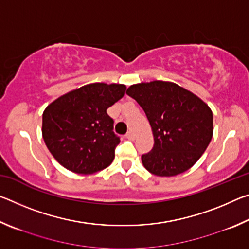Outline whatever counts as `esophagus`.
Masks as SVG:
<instances>
[{
  "instance_id": "esophagus-1",
  "label": "esophagus",
  "mask_w": 249,
  "mask_h": 249,
  "mask_svg": "<svg viewBox=\"0 0 249 249\" xmlns=\"http://www.w3.org/2000/svg\"><path fill=\"white\" fill-rule=\"evenodd\" d=\"M125 137L127 138V140H135V135H134V133H132V132H128L127 134L125 135Z\"/></svg>"
}]
</instances>
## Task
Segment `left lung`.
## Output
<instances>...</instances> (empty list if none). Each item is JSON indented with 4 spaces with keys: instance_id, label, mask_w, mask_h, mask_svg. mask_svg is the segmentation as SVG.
<instances>
[{
    "instance_id": "left-lung-1",
    "label": "left lung",
    "mask_w": 249,
    "mask_h": 249,
    "mask_svg": "<svg viewBox=\"0 0 249 249\" xmlns=\"http://www.w3.org/2000/svg\"><path fill=\"white\" fill-rule=\"evenodd\" d=\"M126 94L144 109L154 147L142 156L150 174L174 177L195 165L213 136V113L204 101L174 82L155 80L130 86Z\"/></svg>"
}]
</instances>
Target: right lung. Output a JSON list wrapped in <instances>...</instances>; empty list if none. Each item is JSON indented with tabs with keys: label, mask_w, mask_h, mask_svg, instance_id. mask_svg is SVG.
I'll return each mask as SVG.
<instances>
[{
	"label": "right lung",
	"mask_w": 249,
	"mask_h": 249,
	"mask_svg": "<svg viewBox=\"0 0 249 249\" xmlns=\"http://www.w3.org/2000/svg\"><path fill=\"white\" fill-rule=\"evenodd\" d=\"M126 86L96 82L59 96L43 113V138L53 158L75 174L92 175L111 165L120 138L107 109Z\"/></svg>",
	"instance_id": "add662e5"
}]
</instances>
